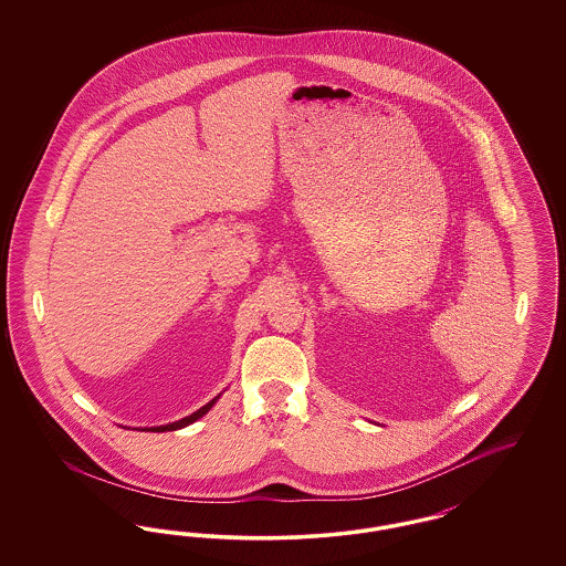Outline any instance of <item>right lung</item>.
I'll return each instance as SVG.
<instances>
[{
  "instance_id": "add662e5",
  "label": "right lung",
  "mask_w": 566,
  "mask_h": 566,
  "mask_svg": "<svg viewBox=\"0 0 566 566\" xmlns=\"http://www.w3.org/2000/svg\"><path fill=\"white\" fill-rule=\"evenodd\" d=\"M216 403L214 401H210L208 405H203L201 409H197L195 413H190V416H187V418H182V420H178V422H171V424H165V427H155V429H144V431H150V432H165V431H176V429H185V427H189V424H192L195 420H199L203 413H208L210 411V407Z\"/></svg>"
}]
</instances>
